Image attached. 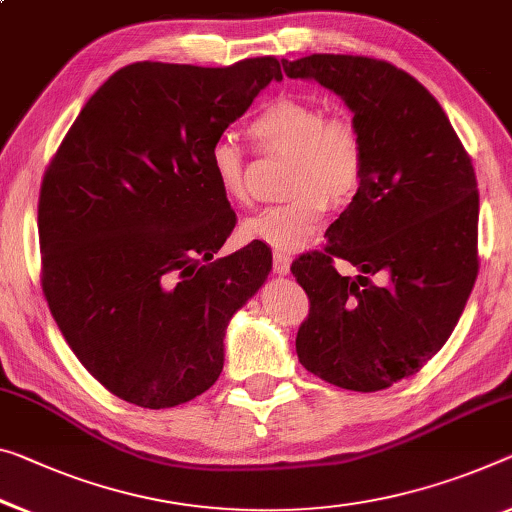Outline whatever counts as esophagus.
<instances>
[{
  "label": "esophagus",
  "mask_w": 512,
  "mask_h": 512,
  "mask_svg": "<svg viewBox=\"0 0 512 512\" xmlns=\"http://www.w3.org/2000/svg\"><path fill=\"white\" fill-rule=\"evenodd\" d=\"M290 254H286V251H274L272 256V270L274 274H288L290 272Z\"/></svg>",
  "instance_id": "obj_1"
}]
</instances>
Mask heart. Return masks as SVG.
Wrapping results in <instances>:
<instances>
[{
  "label": "heart",
  "mask_w": 512,
  "mask_h": 512,
  "mask_svg": "<svg viewBox=\"0 0 512 512\" xmlns=\"http://www.w3.org/2000/svg\"><path fill=\"white\" fill-rule=\"evenodd\" d=\"M258 151L288 157L279 206L258 212L242 224L247 240L274 249L304 247L320 229L325 208L341 210L355 199L366 169L364 137L345 116H325L318 102L279 96L267 102L249 123ZM208 171L217 190L231 203L247 201L245 153L231 139L208 148Z\"/></svg>",
  "instance_id": "b5f03b06"
}]
</instances>
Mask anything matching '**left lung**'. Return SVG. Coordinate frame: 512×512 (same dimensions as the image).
<instances>
[{
	"label": "left lung",
	"instance_id": "1",
	"mask_svg": "<svg viewBox=\"0 0 512 512\" xmlns=\"http://www.w3.org/2000/svg\"><path fill=\"white\" fill-rule=\"evenodd\" d=\"M281 64L293 80L338 93L366 146L359 192L327 229L325 249L290 267L309 295L297 357L341 389H387L442 350L474 288V164L442 105L389 61L311 54ZM336 257L358 277L338 275Z\"/></svg>",
	"mask_w": 512,
	"mask_h": 512
}]
</instances>
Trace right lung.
I'll return each mask as SVG.
<instances>
[{
  "label": "right lung",
  "instance_id": "obj_1",
  "mask_svg": "<svg viewBox=\"0 0 512 512\" xmlns=\"http://www.w3.org/2000/svg\"><path fill=\"white\" fill-rule=\"evenodd\" d=\"M272 80L274 57L226 68L137 61L82 107L38 196L41 283L82 366L148 410L217 382L233 313L272 270L265 242L215 258L235 226L208 148Z\"/></svg>",
  "mask_w": 512,
  "mask_h": 512
}]
</instances>
